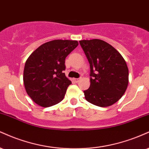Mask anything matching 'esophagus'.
I'll return each mask as SVG.
<instances>
[{
  "label": "esophagus",
  "mask_w": 149,
  "mask_h": 149,
  "mask_svg": "<svg viewBox=\"0 0 149 149\" xmlns=\"http://www.w3.org/2000/svg\"><path fill=\"white\" fill-rule=\"evenodd\" d=\"M81 79V77H80V78H74V79H73V80H74V81L76 82V83H78V82Z\"/></svg>",
  "instance_id": "obj_1"
}]
</instances>
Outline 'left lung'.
Returning a JSON list of instances; mask_svg holds the SVG:
<instances>
[{"label": "left lung", "mask_w": 149, "mask_h": 149, "mask_svg": "<svg viewBox=\"0 0 149 149\" xmlns=\"http://www.w3.org/2000/svg\"><path fill=\"white\" fill-rule=\"evenodd\" d=\"M90 64V87L84 91L85 99L105 107L121 98L127 88L129 72L121 54L109 43L99 39L80 40Z\"/></svg>", "instance_id": "obj_1"}]
</instances>
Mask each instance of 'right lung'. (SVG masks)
<instances>
[{"mask_svg":"<svg viewBox=\"0 0 149 149\" xmlns=\"http://www.w3.org/2000/svg\"><path fill=\"white\" fill-rule=\"evenodd\" d=\"M78 45L77 40H52L40 45L28 58L23 76L24 87L37 104L48 107L64 98L72 84L63 72L65 60Z\"/></svg>","mask_w":149,"mask_h":149,"instance_id":"1","label":"right lung"}]
</instances>
